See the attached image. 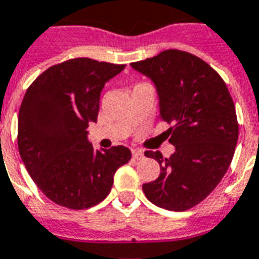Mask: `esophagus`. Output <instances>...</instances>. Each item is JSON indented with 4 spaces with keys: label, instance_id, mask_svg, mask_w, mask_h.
<instances>
[{
    "label": "esophagus",
    "instance_id": "esophagus-1",
    "mask_svg": "<svg viewBox=\"0 0 259 259\" xmlns=\"http://www.w3.org/2000/svg\"><path fill=\"white\" fill-rule=\"evenodd\" d=\"M144 157V152L142 151V150H139V148H135V150H132V158L134 159H143Z\"/></svg>",
    "mask_w": 259,
    "mask_h": 259
}]
</instances>
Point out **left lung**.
<instances>
[{"label": "left lung", "mask_w": 259, "mask_h": 259, "mask_svg": "<svg viewBox=\"0 0 259 259\" xmlns=\"http://www.w3.org/2000/svg\"><path fill=\"white\" fill-rule=\"evenodd\" d=\"M131 66L154 82L159 117L174 124L166 131L174 154L144 152L158 161L161 174L144 184L143 192L159 208L186 211L211 193L230 167L239 134L231 94L211 66L185 51L166 50Z\"/></svg>", "instance_id": "8db88e82"}]
</instances>
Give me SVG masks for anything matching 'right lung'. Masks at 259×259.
Here are the masks:
<instances>
[{
	"mask_svg": "<svg viewBox=\"0 0 259 259\" xmlns=\"http://www.w3.org/2000/svg\"><path fill=\"white\" fill-rule=\"evenodd\" d=\"M125 65L75 58L50 67L28 88L19 112V151L27 171L51 201L70 209L101 202L128 163L124 146L94 150L88 127L97 121L104 85Z\"/></svg>",
	"mask_w": 259,
	"mask_h": 259,
	"instance_id": "right-lung-1",
	"label": "right lung"
}]
</instances>
